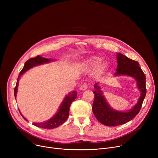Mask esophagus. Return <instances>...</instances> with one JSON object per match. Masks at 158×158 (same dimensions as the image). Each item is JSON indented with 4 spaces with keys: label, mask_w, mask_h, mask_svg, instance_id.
Instances as JSON below:
<instances>
[{
    "label": "esophagus",
    "mask_w": 158,
    "mask_h": 158,
    "mask_svg": "<svg viewBox=\"0 0 158 158\" xmlns=\"http://www.w3.org/2000/svg\"><path fill=\"white\" fill-rule=\"evenodd\" d=\"M87 85H86V84H83V85H82L81 86L80 90H81V91H85V90L87 89Z\"/></svg>",
    "instance_id": "1"
}]
</instances>
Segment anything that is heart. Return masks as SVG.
Returning <instances> with one entry per match:
<instances>
[{"instance_id": "obj_1", "label": "heart", "mask_w": 158, "mask_h": 158, "mask_svg": "<svg viewBox=\"0 0 158 158\" xmlns=\"http://www.w3.org/2000/svg\"><path fill=\"white\" fill-rule=\"evenodd\" d=\"M101 60L102 59L101 57L96 56H92L86 58L84 62V67L85 69L87 71L91 70L101 62ZM106 67V65L105 63H101L98 65L97 68V70H96L97 74H102L103 71L105 70Z\"/></svg>"}]
</instances>
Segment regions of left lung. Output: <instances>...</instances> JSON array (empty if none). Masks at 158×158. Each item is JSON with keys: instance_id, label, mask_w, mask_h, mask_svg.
<instances>
[{"instance_id": "left-lung-1", "label": "left lung", "mask_w": 158, "mask_h": 158, "mask_svg": "<svg viewBox=\"0 0 158 158\" xmlns=\"http://www.w3.org/2000/svg\"><path fill=\"white\" fill-rule=\"evenodd\" d=\"M118 66L114 76H126L134 78L136 81L140 96L137 103L131 109L119 111L112 108L107 102L98 83L94 85V99L93 112L96 119L102 124L107 126H116L124 124L132 120L139 112L146 94V76L139 63L129 59L126 56L117 53Z\"/></svg>"}]
</instances>
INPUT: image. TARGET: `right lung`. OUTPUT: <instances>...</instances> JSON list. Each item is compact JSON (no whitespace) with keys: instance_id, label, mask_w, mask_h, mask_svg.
<instances>
[{"instance_id":"1","label":"right lung","mask_w":158,"mask_h":158,"mask_svg":"<svg viewBox=\"0 0 158 158\" xmlns=\"http://www.w3.org/2000/svg\"><path fill=\"white\" fill-rule=\"evenodd\" d=\"M56 60L55 59H48L43 57L40 56H38L34 58H31L29 59L24 64V66L23 69L20 71L19 77L17 80V83L14 89V96L15 98H16L17 89H18V85H19V81L20 78V77L23 75L24 73H25L28 70L31 69L32 67L35 66H37L39 65H42L44 64H48L51 62H53ZM77 91H71L67 94L65 97L64 98V100L62 101L61 104L59 106V108L57 110V112L56 113L49 119L48 121H44L42 123H33L32 124L41 128L44 129H54L59 127V126L62 125L66 120L68 118L69 114V109L71 103L76 99L77 98ZM20 112V111H19ZM22 117L26 121H27L26 118H25L23 115L20 113Z\"/></svg>"}]
</instances>
